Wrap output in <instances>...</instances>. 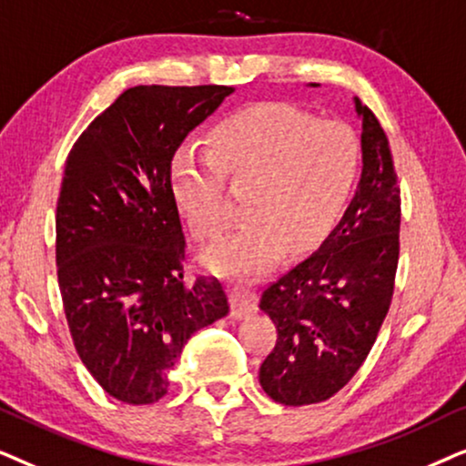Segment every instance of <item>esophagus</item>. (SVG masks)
I'll use <instances>...</instances> for the list:
<instances>
[{
  "label": "esophagus",
  "instance_id": "esophagus-1",
  "mask_svg": "<svg viewBox=\"0 0 466 466\" xmlns=\"http://www.w3.org/2000/svg\"><path fill=\"white\" fill-rule=\"evenodd\" d=\"M231 305H233V318L250 316L258 309L257 292L250 290L244 284H238L231 290Z\"/></svg>",
  "mask_w": 466,
  "mask_h": 466
}]
</instances>
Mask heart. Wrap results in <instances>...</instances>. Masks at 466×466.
I'll list each match as a JSON object with an SVG mask.
<instances>
[{"label": "heart", "mask_w": 466, "mask_h": 466, "mask_svg": "<svg viewBox=\"0 0 466 466\" xmlns=\"http://www.w3.org/2000/svg\"><path fill=\"white\" fill-rule=\"evenodd\" d=\"M360 169V139L339 120L286 104L248 107L214 131L212 150L182 146L171 163L176 206L201 239L227 218V182H252L244 222L206 252L225 276H257L284 248L316 246L341 218Z\"/></svg>", "instance_id": "heart-1"}]
</instances>
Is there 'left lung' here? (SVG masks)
<instances>
[{
    "label": "left lung",
    "instance_id": "8db88e82",
    "mask_svg": "<svg viewBox=\"0 0 466 466\" xmlns=\"http://www.w3.org/2000/svg\"><path fill=\"white\" fill-rule=\"evenodd\" d=\"M356 112L362 176L352 203L322 246L260 297L278 339L258 380L282 405L322 403L339 392L371 352L392 301L400 188L380 120L360 99Z\"/></svg>",
    "mask_w": 466,
    "mask_h": 466
}]
</instances>
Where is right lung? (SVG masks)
Returning a JSON list of instances; mask_svg holds the SVG:
<instances>
[{"mask_svg":"<svg viewBox=\"0 0 466 466\" xmlns=\"http://www.w3.org/2000/svg\"><path fill=\"white\" fill-rule=\"evenodd\" d=\"M231 93L127 88L69 150L56 201L63 309L80 360L123 403L163 399L190 335L228 314L218 279L187 276L171 161Z\"/></svg>","mask_w":466,"mask_h":466,"instance_id":"right-lung-1","label":"right lung"}]
</instances>
